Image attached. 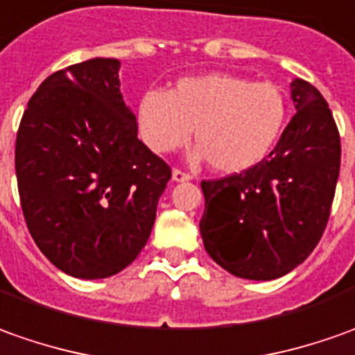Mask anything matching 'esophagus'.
Listing matches in <instances>:
<instances>
[{"instance_id": "esophagus-1", "label": "esophagus", "mask_w": 355, "mask_h": 355, "mask_svg": "<svg viewBox=\"0 0 355 355\" xmlns=\"http://www.w3.org/2000/svg\"><path fill=\"white\" fill-rule=\"evenodd\" d=\"M172 180L173 182H189V180H191V175H189V173H185L183 172V170H178V168H175V170H173L172 172Z\"/></svg>"}]
</instances>
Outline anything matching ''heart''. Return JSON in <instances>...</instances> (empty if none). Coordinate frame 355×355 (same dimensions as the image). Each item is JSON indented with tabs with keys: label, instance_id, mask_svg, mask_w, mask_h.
<instances>
[{
	"label": "heart",
	"instance_id": "obj_1",
	"mask_svg": "<svg viewBox=\"0 0 355 355\" xmlns=\"http://www.w3.org/2000/svg\"><path fill=\"white\" fill-rule=\"evenodd\" d=\"M139 128L154 152L183 146L195 128L216 172L240 173L258 166L279 140L287 121V99L275 83H254L234 73L183 78L170 94L148 89L139 101Z\"/></svg>",
	"mask_w": 355,
	"mask_h": 355
}]
</instances>
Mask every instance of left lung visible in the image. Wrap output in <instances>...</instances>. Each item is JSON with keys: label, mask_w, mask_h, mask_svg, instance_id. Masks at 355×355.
<instances>
[{"label": "left lung", "mask_w": 355, "mask_h": 355, "mask_svg": "<svg viewBox=\"0 0 355 355\" xmlns=\"http://www.w3.org/2000/svg\"><path fill=\"white\" fill-rule=\"evenodd\" d=\"M297 113L268 158L201 182L207 254L236 277L270 282L309 258L327 228L340 173V135L327 99L291 82Z\"/></svg>", "instance_id": "left-lung-1"}]
</instances>
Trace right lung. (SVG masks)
<instances>
[{
	"label": "right lung",
	"instance_id": "right-lung-1",
	"mask_svg": "<svg viewBox=\"0 0 355 355\" xmlns=\"http://www.w3.org/2000/svg\"><path fill=\"white\" fill-rule=\"evenodd\" d=\"M121 62L58 70L28 99L15 173L28 232L64 273L103 279L137 260L172 170L139 140Z\"/></svg>",
	"mask_w": 355,
	"mask_h": 355
}]
</instances>
